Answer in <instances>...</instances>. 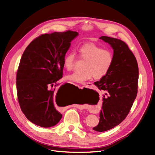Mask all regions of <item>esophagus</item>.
<instances>
[{
	"mask_svg": "<svg viewBox=\"0 0 155 155\" xmlns=\"http://www.w3.org/2000/svg\"><path fill=\"white\" fill-rule=\"evenodd\" d=\"M83 85H84V86H87V87H91V86H92V83H83Z\"/></svg>",
	"mask_w": 155,
	"mask_h": 155,
	"instance_id": "1",
	"label": "esophagus"
}]
</instances>
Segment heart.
<instances>
[{"mask_svg":"<svg viewBox=\"0 0 155 155\" xmlns=\"http://www.w3.org/2000/svg\"><path fill=\"white\" fill-rule=\"evenodd\" d=\"M79 56L81 60L86 61L83 72H75L66 77V79L83 83L94 76L96 79L104 78L111 69L114 61L112 51L103 48L95 44H85L78 49ZM76 61V54L71 52L66 54L63 59V66L71 71L73 70Z\"/></svg>","mask_w":155,"mask_h":155,"instance_id":"heart-1","label":"heart"}]
</instances>
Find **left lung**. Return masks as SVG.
I'll return each mask as SVG.
<instances>
[{
    "instance_id": "left-lung-1",
    "label": "left lung",
    "mask_w": 155,
    "mask_h": 155,
    "mask_svg": "<svg viewBox=\"0 0 155 155\" xmlns=\"http://www.w3.org/2000/svg\"><path fill=\"white\" fill-rule=\"evenodd\" d=\"M99 39L110 44L114 50V61L108 73L94 83L104 96L99 122L93 130L103 132L120 124L128 116L137 96L139 70L137 61L124 41L107 36Z\"/></svg>"
}]
</instances>
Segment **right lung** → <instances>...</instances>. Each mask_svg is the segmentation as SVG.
Returning <instances> with one entry per match:
<instances>
[{"instance_id":"1","label":"right lung","mask_w":155,"mask_h":155,"mask_svg":"<svg viewBox=\"0 0 155 155\" xmlns=\"http://www.w3.org/2000/svg\"><path fill=\"white\" fill-rule=\"evenodd\" d=\"M78 35L70 30L42 34L22 54L16 76L17 99L22 113L34 124L49 128L61 119L54 101L62 96L64 85L57 91L52 87L62 78L64 57Z\"/></svg>"}]
</instances>
